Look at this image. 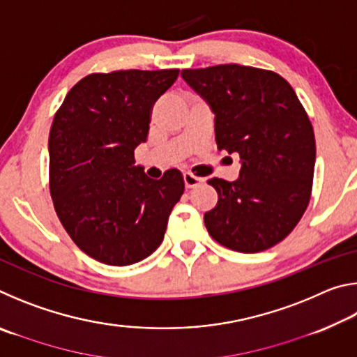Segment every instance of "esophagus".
I'll return each instance as SVG.
<instances>
[{
    "instance_id": "1",
    "label": "esophagus",
    "mask_w": 357,
    "mask_h": 357,
    "mask_svg": "<svg viewBox=\"0 0 357 357\" xmlns=\"http://www.w3.org/2000/svg\"><path fill=\"white\" fill-rule=\"evenodd\" d=\"M203 181H204L203 178H198V176H195V174H192L189 172L184 173V184H185L187 189H193V187L200 185Z\"/></svg>"
}]
</instances>
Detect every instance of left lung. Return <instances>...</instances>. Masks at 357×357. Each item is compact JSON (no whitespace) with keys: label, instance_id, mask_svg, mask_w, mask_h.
<instances>
[{"label":"left lung","instance_id":"1","mask_svg":"<svg viewBox=\"0 0 357 357\" xmlns=\"http://www.w3.org/2000/svg\"><path fill=\"white\" fill-rule=\"evenodd\" d=\"M214 113L215 142L239 154L236 181L208 183L219 193L204 225L228 249L255 253L285 239L310 200L315 135L285 78L250 66L181 70Z\"/></svg>","mask_w":357,"mask_h":357}]
</instances>
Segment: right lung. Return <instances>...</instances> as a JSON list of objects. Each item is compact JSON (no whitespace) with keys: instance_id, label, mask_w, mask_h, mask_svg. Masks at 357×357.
Masks as SVG:
<instances>
[{"instance_id":"right-lung-1","label":"right lung","mask_w":357,"mask_h":357,"mask_svg":"<svg viewBox=\"0 0 357 357\" xmlns=\"http://www.w3.org/2000/svg\"><path fill=\"white\" fill-rule=\"evenodd\" d=\"M178 75V69L91 74L72 86L53 118V204L72 241L100 263L129 266L149 257L184 193L176 168L153 179L134 157L148 140L153 104Z\"/></svg>"}]
</instances>
